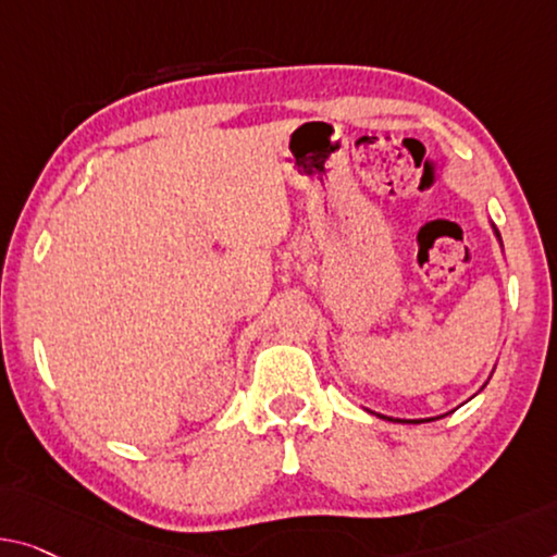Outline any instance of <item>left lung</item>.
<instances>
[{
    "instance_id": "left-lung-1",
    "label": "left lung",
    "mask_w": 557,
    "mask_h": 557,
    "mask_svg": "<svg viewBox=\"0 0 557 557\" xmlns=\"http://www.w3.org/2000/svg\"><path fill=\"white\" fill-rule=\"evenodd\" d=\"M495 235H497V230H495ZM500 237V235H497ZM380 418H385V414H380ZM385 420H393V418H385ZM397 422H412V425H418V422H422V420H397Z\"/></svg>"
}]
</instances>
